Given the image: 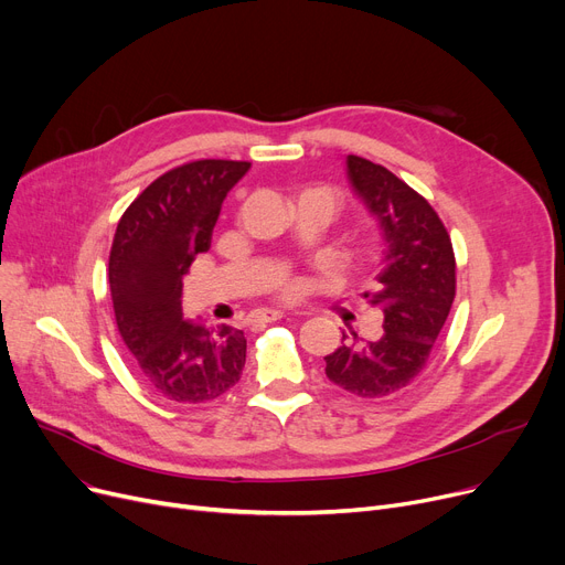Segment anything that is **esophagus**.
I'll list each match as a JSON object with an SVG mask.
<instances>
[{"label": "esophagus", "instance_id": "obj_1", "mask_svg": "<svg viewBox=\"0 0 565 565\" xmlns=\"http://www.w3.org/2000/svg\"><path fill=\"white\" fill-rule=\"evenodd\" d=\"M282 317H285V312H280V310H259L257 312V321H264V323L280 321Z\"/></svg>", "mask_w": 565, "mask_h": 565}]
</instances>
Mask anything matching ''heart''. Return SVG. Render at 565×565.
<instances>
[{
	"label": "heart",
	"mask_w": 565,
	"mask_h": 565,
	"mask_svg": "<svg viewBox=\"0 0 565 565\" xmlns=\"http://www.w3.org/2000/svg\"><path fill=\"white\" fill-rule=\"evenodd\" d=\"M291 291H294V287H287V289H285V294H291Z\"/></svg>",
	"instance_id": "heart-1"
}]
</instances>
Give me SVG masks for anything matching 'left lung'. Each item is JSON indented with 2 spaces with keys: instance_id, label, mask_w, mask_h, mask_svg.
I'll use <instances>...</instances> for the list:
<instances>
[{
  "instance_id": "obj_1",
  "label": "left lung",
  "mask_w": 565,
  "mask_h": 565,
  "mask_svg": "<svg viewBox=\"0 0 565 565\" xmlns=\"http://www.w3.org/2000/svg\"><path fill=\"white\" fill-rule=\"evenodd\" d=\"M347 169L387 242L376 287L364 291L383 310V333L376 340L344 335L323 358L326 376L362 399H381L426 367L456 296V257L445 223L422 193L358 154L347 157Z\"/></svg>"
}]
</instances>
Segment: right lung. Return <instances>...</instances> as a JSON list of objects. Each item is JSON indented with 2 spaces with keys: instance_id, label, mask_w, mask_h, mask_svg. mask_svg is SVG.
<instances>
[{
  "instance_id": "1",
  "label": "right lung",
  "mask_w": 565,
  "mask_h": 565,
  "mask_svg": "<svg viewBox=\"0 0 565 565\" xmlns=\"http://www.w3.org/2000/svg\"><path fill=\"white\" fill-rule=\"evenodd\" d=\"M250 161L195 159L150 182L118 221L109 289L139 376L178 404H205L242 379L244 330L182 317V278L210 250L223 198Z\"/></svg>"
}]
</instances>
